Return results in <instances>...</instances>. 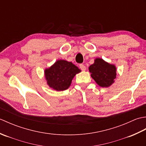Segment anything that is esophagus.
Returning a JSON list of instances; mask_svg holds the SVG:
<instances>
[{
  "instance_id": "1",
  "label": "esophagus",
  "mask_w": 146,
  "mask_h": 146,
  "mask_svg": "<svg viewBox=\"0 0 146 146\" xmlns=\"http://www.w3.org/2000/svg\"><path fill=\"white\" fill-rule=\"evenodd\" d=\"M80 68L82 71H85L86 70V66H85L84 64H80Z\"/></svg>"
}]
</instances>
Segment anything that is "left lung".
<instances>
[{"instance_id": "obj_1", "label": "left lung", "mask_w": 146, "mask_h": 146, "mask_svg": "<svg viewBox=\"0 0 146 146\" xmlns=\"http://www.w3.org/2000/svg\"><path fill=\"white\" fill-rule=\"evenodd\" d=\"M116 67L101 58H96L94 63L89 67L92 78L102 87H108L116 78Z\"/></svg>"}]
</instances>
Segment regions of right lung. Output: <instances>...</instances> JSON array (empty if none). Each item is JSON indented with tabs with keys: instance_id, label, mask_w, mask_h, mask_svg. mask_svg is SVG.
<instances>
[{
	"instance_id": "1",
	"label": "right lung",
	"mask_w": 146,
	"mask_h": 146,
	"mask_svg": "<svg viewBox=\"0 0 146 146\" xmlns=\"http://www.w3.org/2000/svg\"><path fill=\"white\" fill-rule=\"evenodd\" d=\"M81 70L71 62L60 60L44 70L47 84L56 91H63L70 87L74 76Z\"/></svg>"
}]
</instances>
